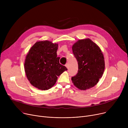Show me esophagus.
Wrapping results in <instances>:
<instances>
[{
  "label": "esophagus",
  "instance_id": "34e87169",
  "mask_svg": "<svg viewBox=\"0 0 128 128\" xmlns=\"http://www.w3.org/2000/svg\"><path fill=\"white\" fill-rule=\"evenodd\" d=\"M65 66L66 67V68H68V63H67V64H66L65 65Z\"/></svg>",
  "mask_w": 128,
  "mask_h": 128
}]
</instances>
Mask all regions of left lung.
I'll return each instance as SVG.
<instances>
[{"label":"left lung","mask_w":128,"mask_h":128,"mask_svg":"<svg viewBox=\"0 0 128 128\" xmlns=\"http://www.w3.org/2000/svg\"><path fill=\"white\" fill-rule=\"evenodd\" d=\"M72 50L78 64V73L72 78V83L81 90L92 88L102 77L105 69L101 50L89 38L78 40Z\"/></svg>","instance_id":"obj_1"}]
</instances>
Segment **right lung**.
Wrapping results in <instances>:
<instances>
[{
  "mask_svg": "<svg viewBox=\"0 0 128 128\" xmlns=\"http://www.w3.org/2000/svg\"><path fill=\"white\" fill-rule=\"evenodd\" d=\"M58 44L48 40L37 42L26 56L24 70L27 78L36 88L46 90L55 84L59 76L68 70L57 57Z\"/></svg>",
  "mask_w": 128,
  "mask_h": 128,
  "instance_id": "right-lung-1",
  "label": "right lung"
}]
</instances>
